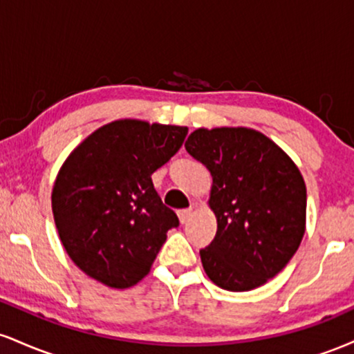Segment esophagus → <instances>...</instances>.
Returning a JSON list of instances; mask_svg holds the SVG:
<instances>
[{"instance_id":"obj_1","label":"esophagus","mask_w":354,"mask_h":354,"mask_svg":"<svg viewBox=\"0 0 354 354\" xmlns=\"http://www.w3.org/2000/svg\"><path fill=\"white\" fill-rule=\"evenodd\" d=\"M191 216H193V208H186V209H180L178 211V218H180V221L185 225V223H188Z\"/></svg>"}]
</instances>
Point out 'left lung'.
<instances>
[{
    "mask_svg": "<svg viewBox=\"0 0 354 354\" xmlns=\"http://www.w3.org/2000/svg\"><path fill=\"white\" fill-rule=\"evenodd\" d=\"M186 151L209 169L216 236L200 251L206 274L228 291L274 278L306 231V185L295 161L251 128H198Z\"/></svg>",
    "mask_w": 354,
    "mask_h": 354,
    "instance_id": "1",
    "label": "left lung"
}]
</instances>
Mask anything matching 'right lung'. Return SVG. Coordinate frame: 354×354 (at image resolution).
I'll list each match as a JSON object with an SVG mask.
<instances>
[{
	"label": "right lung",
	"mask_w": 354,
	"mask_h": 354,
	"mask_svg": "<svg viewBox=\"0 0 354 354\" xmlns=\"http://www.w3.org/2000/svg\"><path fill=\"white\" fill-rule=\"evenodd\" d=\"M186 126L116 120L84 138L64 160L51 191L59 239L83 273L124 290L151 270L168 230L180 225L151 174L171 160Z\"/></svg>",
	"instance_id": "add662e5"
}]
</instances>
